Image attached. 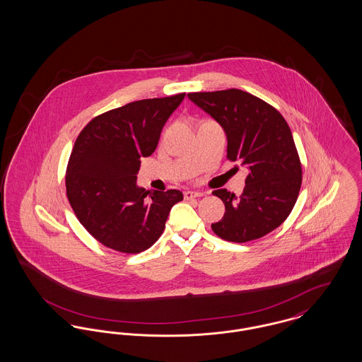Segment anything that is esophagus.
I'll return each mask as SVG.
<instances>
[{"mask_svg": "<svg viewBox=\"0 0 362 362\" xmlns=\"http://www.w3.org/2000/svg\"><path fill=\"white\" fill-rule=\"evenodd\" d=\"M202 195H204V192H201V191H192V189L185 191V198H186V199L199 198V197H202Z\"/></svg>", "mask_w": 362, "mask_h": 362, "instance_id": "1", "label": "esophagus"}]
</instances>
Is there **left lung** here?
<instances>
[{"label":"left lung","mask_w":362,"mask_h":362,"mask_svg":"<svg viewBox=\"0 0 362 362\" xmlns=\"http://www.w3.org/2000/svg\"><path fill=\"white\" fill-rule=\"evenodd\" d=\"M187 96L224 129L226 157L248 170L240 197L213 191L225 205L213 232L233 243L263 238L288 218L301 187V163L288 123L274 107L240 89Z\"/></svg>","instance_id":"left-lung-1"}]
</instances>
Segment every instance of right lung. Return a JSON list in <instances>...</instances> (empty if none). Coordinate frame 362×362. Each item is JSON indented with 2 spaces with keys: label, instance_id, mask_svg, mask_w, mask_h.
I'll return each mask as SVG.
<instances>
[{
  "label": "right lung",
  "instance_id": "right-lung-1",
  "mask_svg": "<svg viewBox=\"0 0 362 362\" xmlns=\"http://www.w3.org/2000/svg\"><path fill=\"white\" fill-rule=\"evenodd\" d=\"M186 93L144 99L93 118L74 142L66 170L70 206L105 247L138 254L161 236L179 189L137 186L141 157L152 155L161 130Z\"/></svg>",
  "mask_w": 362,
  "mask_h": 362
}]
</instances>
